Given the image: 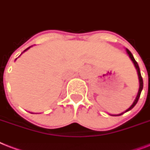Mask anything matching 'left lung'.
<instances>
[{
  "label": "left lung",
  "mask_w": 150,
  "mask_h": 150,
  "mask_svg": "<svg viewBox=\"0 0 150 150\" xmlns=\"http://www.w3.org/2000/svg\"><path fill=\"white\" fill-rule=\"evenodd\" d=\"M126 51H127V53H128V56H129L130 59L132 60V61L133 62V64H134V65H135V68H136V70H137L138 77H139V91H138L137 96H136V97H135V100H134V102H133L132 104L131 105V107L126 110L125 111L122 112V113H121V114H110V115H111V116H120V115H122L123 114H125V113H126V112L129 111L130 110L132 109L133 107H135V105H136V103H137L138 100H139V97H140V94H141V92H142V89H143V80H142V75H141V72H140V69H139V64H138V63L136 62V61L135 60V58H134V57H133L132 54V53H131V52L128 50V49H126Z\"/></svg>",
  "instance_id": "obj_1"
}]
</instances>
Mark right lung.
<instances>
[{
    "label": "right lung",
    "mask_w": 150,
    "mask_h": 150,
    "mask_svg": "<svg viewBox=\"0 0 150 150\" xmlns=\"http://www.w3.org/2000/svg\"><path fill=\"white\" fill-rule=\"evenodd\" d=\"M30 47H28V48H27V49H25V50H24V51L22 52V54H23V53H24V52H25V51H26V50H29V48H30ZM16 59H17V58H16ZM16 59H15V60H16ZM31 114H34V113H31Z\"/></svg>",
    "instance_id": "obj_1"
}]
</instances>
